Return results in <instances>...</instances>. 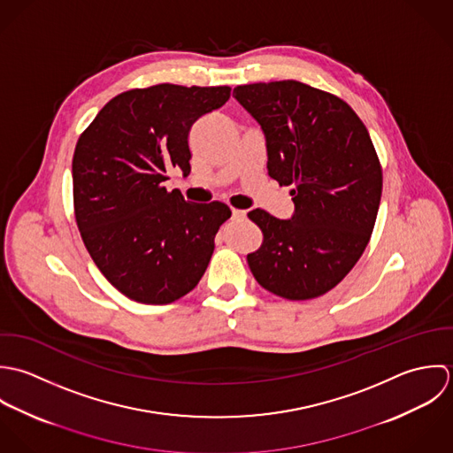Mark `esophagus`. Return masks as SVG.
Wrapping results in <instances>:
<instances>
[{
  "mask_svg": "<svg viewBox=\"0 0 453 453\" xmlns=\"http://www.w3.org/2000/svg\"><path fill=\"white\" fill-rule=\"evenodd\" d=\"M245 217H247V211H245V210H236V208L231 210V219H233V220H242V219H245Z\"/></svg>",
  "mask_w": 453,
  "mask_h": 453,
  "instance_id": "esophagus-1",
  "label": "esophagus"
}]
</instances>
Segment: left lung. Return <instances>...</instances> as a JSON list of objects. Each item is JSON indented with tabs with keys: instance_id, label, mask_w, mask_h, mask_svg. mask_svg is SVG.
<instances>
[{
	"instance_id": "left-lung-1",
	"label": "left lung",
	"mask_w": 453,
	"mask_h": 453,
	"mask_svg": "<svg viewBox=\"0 0 453 453\" xmlns=\"http://www.w3.org/2000/svg\"><path fill=\"white\" fill-rule=\"evenodd\" d=\"M266 138L268 175L292 185L294 213L252 210L265 234L247 256L259 285L303 301L336 287L361 259L381 197V166L357 113L340 97L296 81L234 88Z\"/></svg>"
}]
</instances>
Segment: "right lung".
Wrapping results in <instances>:
<instances>
[{
	"instance_id": "1",
	"label": "right lung",
	"mask_w": 453,
	"mask_h": 453,
	"mask_svg": "<svg viewBox=\"0 0 453 453\" xmlns=\"http://www.w3.org/2000/svg\"><path fill=\"white\" fill-rule=\"evenodd\" d=\"M231 96L222 88L159 84L110 99L73 156L75 219L104 278L145 304H168L206 272L227 204L168 192V170L190 173L188 131Z\"/></svg>"
}]
</instances>
